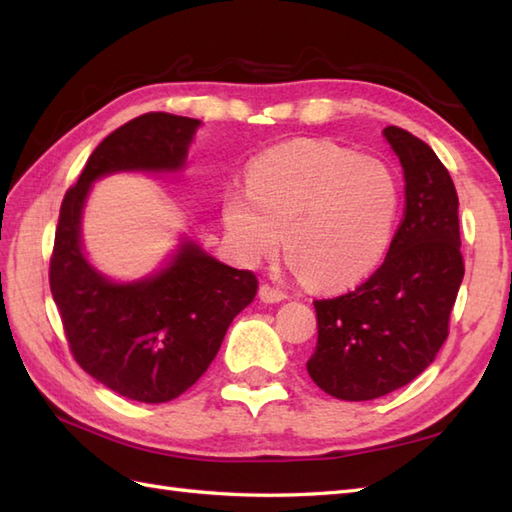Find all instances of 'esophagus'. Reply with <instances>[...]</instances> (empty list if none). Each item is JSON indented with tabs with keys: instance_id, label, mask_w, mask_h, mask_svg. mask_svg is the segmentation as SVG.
<instances>
[{
	"instance_id": "34e87169",
	"label": "esophagus",
	"mask_w": 512,
	"mask_h": 512,
	"mask_svg": "<svg viewBox=\"0 0 512 512\" xmlns=\"http://www.w3.org/2000/svg\"><path fill=\"white\" fill-rule=\"evenodd\" d=\"M259 297H262V301H266V303H279L286 299V292L275 288V286H270V284H262L259 286Z\"/></svg>"
}]
</instances>
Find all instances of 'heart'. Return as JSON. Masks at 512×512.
I'll use <instances>...</instances> for the list:
<instances>
[{"instance_id":"b5f03b06","label":"heart","mask_w":512,"mask_h":512,"mask_svg":"<svg viewBox=\"0 0 512 512\" xmlns=\"http://www.w3.org/2000/svg\"><path fill=\"white\" fill-rule=\"evenodd\" d=\"M398 209L389 169L328 140H292L259 156L248 191L224 198V226L246 259L286 257L314 288L361 279L383 257Z\"/></svg>"}]
</instances>
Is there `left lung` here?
I'll list each match as a JSON object with an SVG mask.
<instances>
[{
    "label": "left lung",
    "mask_w": 512,
    "mask_h": 512,
    "mask_svg": "<svg viewBox=\"0 0 512 512\" xmlns=\"http://www.w3.org/2000/svg\"><path fill=\"white\" fill-rule=\"evenodd\" d=\"M385 138L405 169V213L385 262L361 286L317 299L308 374L325 394L374 400L411 383L449 336L464 277L458 193L424 140L396 125Z\"/></svg>",
    "instance_id": "8db88e82"
}]
</instances>
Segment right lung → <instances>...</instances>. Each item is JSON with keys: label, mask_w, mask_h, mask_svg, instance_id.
<instances>
[{"label": "right lung", "mask_w": 512, "mask_h": 512, "mask_svg": "<svg viewBox=\"0 0 512 512\" xmlns=\"http://www.w3.org/2000/svg\"><path fill=\"white\" fill-rule=\"evenodd\" d=\"M200 121L149 112L92 151L65 191L50 257V290L74 361L116 394L167 402L211 365L228 325L255 299L253 270H237L187 242L160 275L118 286L85 262L81 209L90 184L112 171L180 169Z\"/></svg>", "instance_id": "add662e5"}]
</instances>
